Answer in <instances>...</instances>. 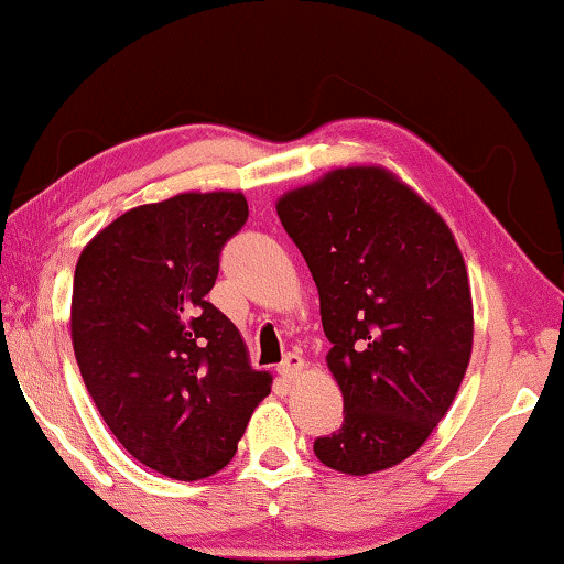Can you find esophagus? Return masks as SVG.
Listing matches in <instances>:
<instances>
[{"mask_svg": "<svg viewBox=\"0 0 564 564\" xmlns=\"http://www.w3.org/2000/svg\"><path fill=\"white\" fill-rule=\"evenodd\" d=\"M305 366H307V362H305V358H302L300 352H288V355H284V360L280 362V366H276V370H280L282 378L294 380L302 370H305Z\"/></svg>", "mask_w": 564, "mask_h": 564, "instance_id": "esophagus-1", "label": "esophagus"}]
</instances>
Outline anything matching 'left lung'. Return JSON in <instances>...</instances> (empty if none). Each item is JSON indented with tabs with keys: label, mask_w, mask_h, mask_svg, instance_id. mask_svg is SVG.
Instances as JSON below:
<instances>
[{
	"label": "left lung",
	"mask_w": 564,
	"mask_h": 564,
	"mask_svg": "<svg viewBox=\"0 0 564 564\" xmlns=\"http://www.w3.org/2000/svg\"><path fill=\"white\" fill-rule=\"evenodd\" d=\"M319 294L343 426L315 456L350 476L426 444L462 386L474 345L466 264L448 224L383 166L333 169L276 198Z\"/></svg>",
	"instance_id": "obj_1"
}]
</instances>
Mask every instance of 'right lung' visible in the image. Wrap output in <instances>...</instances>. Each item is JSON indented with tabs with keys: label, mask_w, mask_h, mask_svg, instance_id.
Instances as JSON below:
<instances>
[{
	"label": "right lung",
	"mask_w": 564,
	"mask_h": 564,
	"mask_svg": "<svg viewBox=\"0 0 564 564\" xmlns=\"http://www.w3.org/2000/svg\"><path fill=\"white\" fill-rule=\"evenodd\" d=\"M249 216L241 192H186L120 214L75 267L70 335L95 405L128 454L176 481L216 474L272 376L206 294Z\"/></svg>",
	"instance_id": "obj_1"
}]
</instances>
